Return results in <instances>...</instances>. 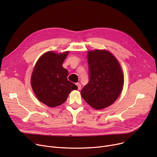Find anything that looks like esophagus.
<instances>
[{
	"label": "esophagus",
	"instance_id": "obj_1",
	"mask_svg": "<svg viewBox=\"0 0 157 157\" xmlns=\"http://www.w3.org/2000/svg\"><path fill=\"white\" fill-rule=\"evenodd\" d=\"M76 85H77V86H78V90H80L81 88V86L80 83H76Z\"/></svg>",
	"mask_w": 157,
	"mask_h": 157
}]
</instances>
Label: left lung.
Returning <instances> with one entry per match:
<instances>
[{"mask_svg":"<svg viewBox=\"0 0 157 157\" xmlns=\"http://www.w3.org/2000/svg\"><path fill=\"white\" fill-rule=\"evenodd\" d=\"M89 81L81 91L84 100L95 109L114 102L124 83L122 69L115 56L107 50L88 52Z\"/></svg>","mask_w":157,"mask_h":157,"instance_id":"8db88e82","label":"left lung"}]
</instances>
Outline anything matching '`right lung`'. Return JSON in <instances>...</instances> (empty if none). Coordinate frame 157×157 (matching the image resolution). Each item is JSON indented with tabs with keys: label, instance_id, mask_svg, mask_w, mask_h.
<instances>
[{
	"label": "right lung",
	"instance_id": "obj_1",
	"mask_svg": "<svg viewBox=\"0 0 157 157\" xmlns=\"http://www.w3.org/2000/svg\"><path fill=\"white\" fill-rule=\"evenodd\" d=\"M69 52H48L38 59L31 76V85L37 99L54 108L62 104L78 86L67 79L68 71L62 63Z\"/></svg>",
	"mask_w": 157,
	"mask_h": 157
}]
</instances>
